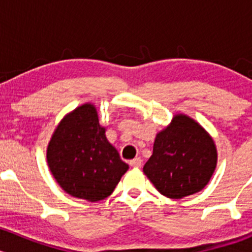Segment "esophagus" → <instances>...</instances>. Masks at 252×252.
Returning a JSON list of instances; mask_svg holds the SVG:
<instances>
[{
  "label": "esophagus",
  "mask_w": 252,
  "mask_h": 252,
  "mask_svg": "<svg viewBox=\"0 0 252 252\" xmlns=\"http://www.w3.org/2000/svg\"><path fill=\"white\" fill-rule=\"evenodd\" d=\"M129 164L131 167H134V168H140L142 166V160H141V158H135L134 160L129 161Z\"/></svg>",
  "instance_id": "34e87169"
}]
</instances>
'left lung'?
Masks as SVG:
<instances>
[{
	"label": "left lung",
	"instance_id": "obj_1",
	"mask_svg": "<svg viewBox=\"0 0 252 252\" xmlns=\"http://www.w3.org/2000/svg\"><path fill=\"white\" fill-rule=\"evenodd\" d=\"M216 164L217 149L211 136L192 118L178 115L156 135L143 172L161 194L181 199L204 189Z\"/></svg>",
	"mask_w": 252,
	"mask_h": 252
}]
</instances>
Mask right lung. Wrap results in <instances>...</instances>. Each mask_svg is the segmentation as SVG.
I'll return each instance as SVG.
<instances>
[{
  "label": "right lung",
  "instance_id": "right-lung-1",
  "mask_svg": "<svg viewBox=\"0 0 252 252\" xmlns=\"http://www.w3.org/2000/svg\"><path fill=\"white\" fill-rule=\"evenodd\" d=\"M47 162L66 193L92 202L108 198L129 168L106 140L92 104L77 108L57 126Z\"/></svg>",
  "mask_w": 252,
  "mask_h": 252
}]
</instances>
